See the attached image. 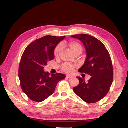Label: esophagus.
Instances as JSON below:
<instances>
[{
	"instance_id": "esophagus-1",
	"label": "esophagus",
	"mask_w": 128,
	"mask_h": 128,
	"mask_svg": "<svg viewBox=\"0 0 128 128\" xmlns=\"http://www.w3.org/2000/svg\"><path fill=\"white\" fill-rule=\"evenodd\" d=\"M66 77L68 78H73V76L72 75H67L66 76Z\"/></svg>"
}]
</instances>
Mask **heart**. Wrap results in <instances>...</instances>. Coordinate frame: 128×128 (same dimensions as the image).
<instances>
[{"label": "heart", "mask_w": 128, "mask_h": 128, "mask_svg": "<svg viewBox=\"0 0 128 128\" xmlns=\"http://www.w3.org/2000/svg\"><path fill=\"white\" fill-rule=\"evenodd\" d=\"M64 43H62V46H64ZM70 50L72 52L75 54L78 52H82V47L79 43L76 42H72L68 44ZM62 50V46L60 45L57 46L54 50V55L56 57L58 56ZM74 69V66L68 63H65L62 65V70L65 72L70 73Z\"/></svg>", "instance_id": "b5f03b06"}]
</instances>
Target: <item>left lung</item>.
Returning <instances> with one entry per match:
<instances>
[{"mask_svg": "<svg viewBox=\"0 0 128 128\" xmlns=\"http://www.w3.org/2000/svg\"><path fill=\"white\" fill-rule=\"evenodd\" d=\"M72 37L80 40L86 51L85 63L78 72L91 76L88 82L84 78L77 77L79 84L73 90L85 102L96 103L106 96L113 80V69L109 52L100 40L90 35L75 34Z\"/></svg>", "mask_w": 128, "mask_h": 128, "instance_id": "left-lung-1", "label": "left lung"}]
</instances>
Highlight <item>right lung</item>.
<instances>
[{
    "mask_svg": "<svg viewBox=\"0 0 128 128\" xmlns=\"http://www.w3.org/2000/svg\"><path fill=\"white\" fill-rule=\"evenodd\" d=\"M66 36H46L35 40L25 49L21 57L18 77L21 88L29 98L40 102L52 94L57 84L66 76L50 75L44 71L48 62L54 59V50Z\"/></svg>",
    "mask_w": 128,
    "mask_h": 128,
    "instance_id": "right-lung-1",
    "label": "right lung"
}]
</instances>
